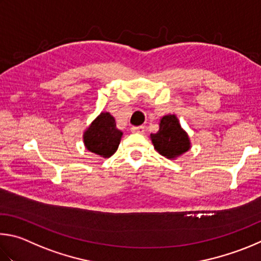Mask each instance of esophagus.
<instances>
[{
    "instance_id": "obj_1",
    "label": "esophagus",
    "mask_w": 261,
    "mask_h": 261,
    "mask_svg": "<svg viewBox=\"0 0 261 261\" xmlns=\"http://www.w3.org/2000/svg\"><path fill=\"white\" fill-rule=\"evenodd\" d=\"M144 130H145V127L144 126H133V127L130 128L132 133H140V134H142V133H144Z\"/></svg>"
}]
</instances>
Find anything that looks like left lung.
Here are the masks:
<instances>
[{
	"label": "left lung",
	"mask_w": 261,
	"mask_h": 261,
	"mask_svg": "<svg viewBox=\"0 0 261 261\" xmlns=\"http://www.w3.org/2000/svg\"><path fill=\"white\" fill-rule=\"evenodd\" d=\"M154 149L168 159L176 158L188 151L190 141L186 132L182 129L177 118L173 114L163 117L159 123V130L150 135Z\"/></svg>",
	"instance_id": "obj_1"
}]
</instances>
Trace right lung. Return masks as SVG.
I'll return each instance as SVG.
<instances>
[{
	"instance_id": "add662e5",
	"label": "right lung",
	"mask_w": 261,
	"mask_h": 261,
	"mask_svg": "<svg viewBox=\"0 0 261 261\" xmlns=\"http://www.w3.org/2000/svg\"><path fill=\"white\" fill-rule=\"evenodd\" d=\"M122 132L116 126V120L108 112L100 113L91 122L84 134V142L90 152L109 158L117 151Z\"/></svg>"
}]
</instances>
